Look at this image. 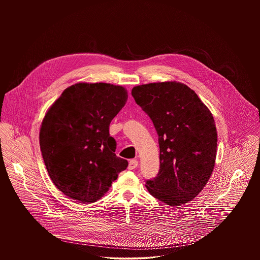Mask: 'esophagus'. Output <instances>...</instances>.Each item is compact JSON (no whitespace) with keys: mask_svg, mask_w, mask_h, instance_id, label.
Returning a JSON list of instances; mask_svg holds the SVG:
<instances>
[{"mask_svg":"<svg viewBox=\"0 0 260 260\" xmlns=\"http://www.w3.org/2000/svg\"><path fill=\"white\" fill-rule=\"evenodd\" d=\"M137 166H138L137 160H131L128 162V170H135Z\"/></svg>","mask_w":260,"mask_h":260,"instance_id":"obj_1","label":"esophagus"}]
</instances>
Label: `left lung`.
Returning a JSON list of instances; mask_svg holds the SVG:
<instances>
[{"label":"left lung","mask_w":260,"mask_h":260,"mask_svg":"<svg viewBox=\"0 0 260 260\" xmlns=\"http://www.w3.org/2000/svg\"><path fill=\"white\" fill-rule=\"evenodd\" d=\"M132 95L159 136L160 170L146 188L171 207L182 206L204 189L213 171L217 148L213 117L196 92L181 83L137 86Z\"/></svg>","instance_id":"1"}]
</instances>
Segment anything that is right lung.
<instances>
[{
    "instance_id": "right-lung-1",
    "label": "right lung",
    "mask_w": 260,
    "mask_h": 260,
    "mask_svg": "<svg viewBox=\"0 0 260 260\" xmlns=\"http://www.w3.org/2000/svg\"><path fill=\"white\" fill-rule=\"evenodd\" d=\"M126 99L121 86L78 83L47 112L40 147L50 179L67 197L93 203L127 168V161L116 156L117 144L109 135L110 123Z\"/></svg>"
}]
</instances>
